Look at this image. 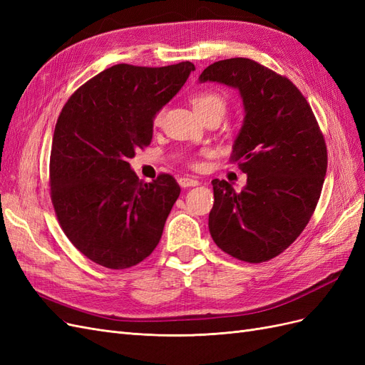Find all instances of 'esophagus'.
<instances>
[{
    "label": "esophagus",
    "instance_id": "1",
    "mask_svg": "<svg viewBox=\"0 0 365 365\" xmlns=\"http://www.w3.org/2000/svg\"><path fill=\"white\" fill-rule=\"evenodd\" d=\"M178 184L181 185V187H195V185H200L201 182L197 181V180H195V178H180L178 180Z\"/></svg>",
    "mask_w": 365,
    "mask_h": 365
}]
</instances>
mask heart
<instances>
[{"mask_svg":"<svg viewBox=\"0 0 365 365\" xmlns=\"http://www.w3.org/2000/svg\"><path fill=\"white\" fill-rule=\"evenodd\" d=\"M192 105L195 108V113L202 117L207 114H219L220 117L225 113V98L222 94H219L216 91H202L197 93L192 97ZM164 117V109H160L155 115V123L160 125Z\"/></svg>","mask_w":365,"mask_h":365,"instance_id":"heart-1","label":"heart"}]
</instances>
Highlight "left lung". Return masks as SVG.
Instances as JSON below:
<instances>
[{
    "label": "left lung",
    "instance_id": "left-lung-1",
    "mask_svg": "<svg viewBox=\"0 0 365 365\" xmlns=\"http://www.w3.org/2000/svg\"><path fill=\"white\" fill-rule=\"evenodd\" d=\"M201 82L236 88L245 118L231 161L248 175L236 192L213 180L208 228L215 244L248 263L279 256L314 215L327 170V149L317 118L288 77L247 58L217 61Z\"/></svg>",
    "mask_w": 365,
    "mask_h": 365
}]
</instances>
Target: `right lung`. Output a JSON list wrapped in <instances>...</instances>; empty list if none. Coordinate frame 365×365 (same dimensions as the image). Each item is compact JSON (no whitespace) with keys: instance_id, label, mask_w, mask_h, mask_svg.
<instances>
[{"instance_id":"1","label":"right lung","mask_w":365,"mask_h":365,"mask_svg":"<svg viewBox=\"0 0 365 365\" xmlns=\"http://www.w3.org/2000/svg\"><path fill=\"white\" fill-rule=\"evenodd\" d=\"M195 71L118 63L83 83L62 108L50 155V195L59 224L83 256L126 269L155 250L181 189L169 173L152 182L130 169L150 145L153 117Z\"/></svg>"}]
</instances>
